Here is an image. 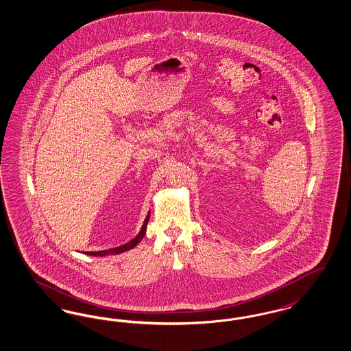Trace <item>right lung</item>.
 <instances>
[{
    "instance_id": "1",
    "label": "right lung",
    "mask_w": 351,
    "mask_h": 351,
    "mask_svg": "<svg viewBox=\"0 0 351 351\" xmlns=\"http://www.w3.org/2000/svg\"><path fill=\"white\" fill-rule=\"evenodd\" d=\"M149 218H150V213L147 214V217H146V219H145L143 225L141 227V231L138 232V235H137L136 238L133 239V240H130L129 243H126L124 245H120V247H116V248L106 250V251H99V252H86V254H88V256H108V254H119V253L125 252V251H129V250L134 248V247L140 243L141 240H142V238L145 237V234H146V227H147Z\"/></svg>"
}]
</instances>
